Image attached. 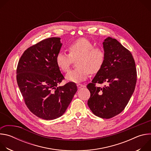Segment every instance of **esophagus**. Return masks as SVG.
<instances>
[{
  "label": "esophagus",
  "mask_w": 151,
  "mask_h": 151,
  "mask_svg": "<svg viewBox=\"0 0 151 151\" xmlns=\"http://www.w3.org/2000/svg\"><path fill=\"white\" fill-rule=\"evenodd\" d=\"M77 87L78 88H82V87H85V86L83 85H82V84H81V83H77Z\"/></svg>",
  "instance_id": "34e87169"
}]
</instances>
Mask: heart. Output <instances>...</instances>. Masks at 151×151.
I'll return each instance as SVG.
<instances>
[{"instance_id": "obj_1", "label": "heart", "mask_w": 151, "mask_h": 151, "mask_svg": "<svg viewBox=\"0 0 151 151\" xmlns=\"http://www.w3.org/2000/svg\"><path fill=\"white\" fill-rule=\"evenodd\" d=\"M68 54L58 52L55 58L57 66L61 71L68 72L71 64L76 60V68L68 73L66 78L69 81L78 82L85 80L90 73L95 74L103 67L105 52L103 48L94 47L90 40L81 37L75 40L68 47Z\"/></svg>"}]
</instances>
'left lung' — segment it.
Listing matches in <instances>:
<instances>
[{"label":"left lung","instance_id":"left-lung-1","mask_svg":"<svg viewBox=\"0 0 151 151\" xmlns=\"http://www.w3.org/2000/svg\"><path fill=\"white\" fill-rule=\"evenodd\" d=\"M105 60L87 87L90 92L88 105L96 116L109 119L124 111L135 89L137 70L131 52L115 39L108 37L103 43ZM106 85L98 88L96 83Z\"/></svg>","mask_w":151,"mask_h":151}]
</instances>
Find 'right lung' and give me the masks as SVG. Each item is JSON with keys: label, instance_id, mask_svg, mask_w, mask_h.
Wrapping results in <instances>:
<instances>
[{"label": "right lung", "instance_id": "obj_1", "mask_svg": "<svg viewBox=\"0 0 151 151\" xmlns=\"http://www.w3.org/2000/svg\"><path fill=\"white\" fill-rule=\"evenodd\" d=\"M60 39L47 38L28 48L17 68V81L26 105L34 115L46 120L61 116L77 91L73 82L58 87L64 79L55 61L62 45Z\"/></svg>", "mask_w": 151, "mask_h": 151}]
</instances>
